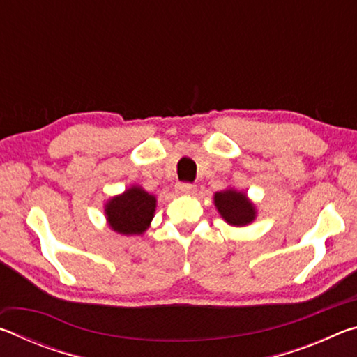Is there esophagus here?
<instances>
[{
  "mask_svg": "<svg viewBox=\"0 0 357 357\" xmlns=\"http://www.w3.org/2000/svg\"><path fill=\"white\" fill-rule=\"evenodd\" d=\"M178 190L181 193H184V195H192V193H195V185L189 183H183L178 185Z\"/></svg>",
  "mask_w": 357,
  "mask_h": 357,
  "instance_id": "esophagus-1",
  "label": "esophagus"
}]
</instances>
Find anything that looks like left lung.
Returning <instances> with one entry per match:
<instances>
[{"instance_id": "obj_1", "label": "left lung", "mask_w": 357, "mask_h": 357, "mask_svg": "<svg viewBox=\"0 0 357 357\" xmlns=\"http://www.w3.org/2000/svg\"><path fill=\"white\" fill-rule=\"evenodd\" d=\"M214 204L222 219L233 227H245L255 220L257 209L244 192L227 189L215 192Z\"/></svg>"}]
</instances>
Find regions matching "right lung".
<instances>
[{"label": "right lung", "instance_id": "obj_1", "mask_svg": "<svg viewBox=\"0 0 357 357\" xmlns=\"http://www.w3.org/2000/svg\"><path fill=\"white\" fill-rule=\"evenodd\" d=\"M155 197L140 185L110 198L105 204L107 222L119 234H143L151 225L155 213Z\"/></svg>", "mask_w": 357, "mask_h": 357}]
</instances>
